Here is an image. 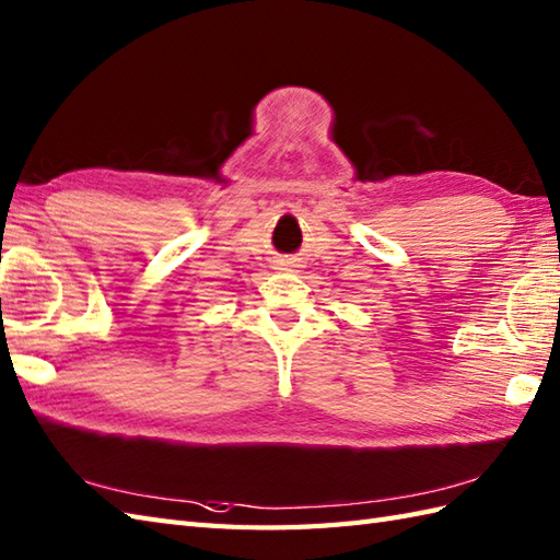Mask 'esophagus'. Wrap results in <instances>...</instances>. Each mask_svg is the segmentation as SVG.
Returning a JSON list of instances; mask_svg holds the SVG:
<instances>
[{
	"mask_svg": "<svg viewBox=\"0 0 560 560\" xmlns=\"http://www.w3.org/2000/svg\"><path fill=\"white\" fill-rule=\"evenodd\" d=\"M301 259L298 257H277L275 259V269H281V271H301Z\"/></svg>",
	"mask_w": 560,
	"mask_h": 560,
	"instance_id": "esophagus-1",
	"label": "esophagus"
}]
</instances>
